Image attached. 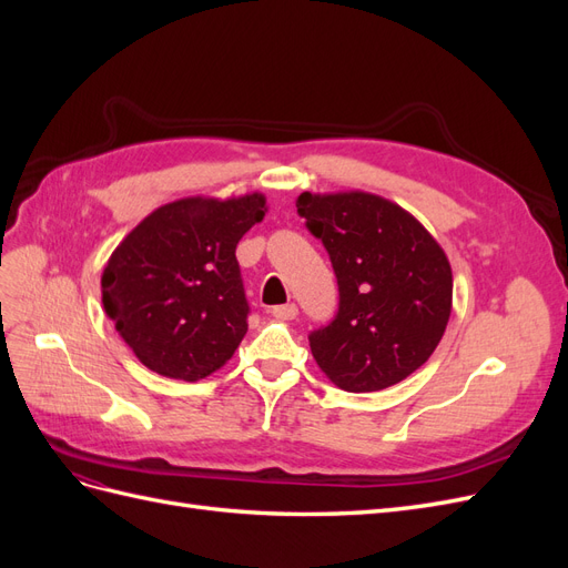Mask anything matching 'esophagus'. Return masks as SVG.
<instances>
[{
  "instance_id": "34e87169",
  "label": "esophagus",
  "mask_w": 568,
  "mask_h": 568,
  "mask_svg": "<svg viewBox=\"0 0 568 568\" xmlns=\"http://www.w3.org/2000/svg\"><path fill=\"white\" fill-rule=\"evenodd\" d=\"M270 313H272V317H277V320H294V317L298 315V307H296L294 303H286V305H274Z\"/></svg>"
}]
</instances>
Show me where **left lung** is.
Returning <instances> with one entry per match:
<instances>
[{
  "instance_id": "left-lung-1",
  "label": "left lung",
  "mask_w": 568,
  "mask_h": 568,
  "mask_svg": "<svg viewBox=\"0 0 568 568\" xmlns=\"http://www.w3.org/2000/svg\"><path fill=\"white\" fill-rule=\"evenodd\" d=\"M296 209L338 284L334 320L307 336L320 369L351 393L407 379L450 320L453 270L443 248L419 220L374 194L303 192Z\"/></svg>"
}]
</instances>
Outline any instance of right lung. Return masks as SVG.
<instances>
[{
  "mask_svg": "<svg viewBox=\"0 0 568 568\" xmlns=\"http://www.w3.org/2000/svg\"><path fill=\"white\" fill-rule=\"evenodd\" d=\"M263 215V194L180 199L120 242L101 274V301L144 367L199 382L234 355L251 313L234 251Z\"/></svg>",
  "mask_w": 568,
  "mask_h": 568,
  "instance_id": "add662e5",
  "label": "right lung"
}]
</instances>
